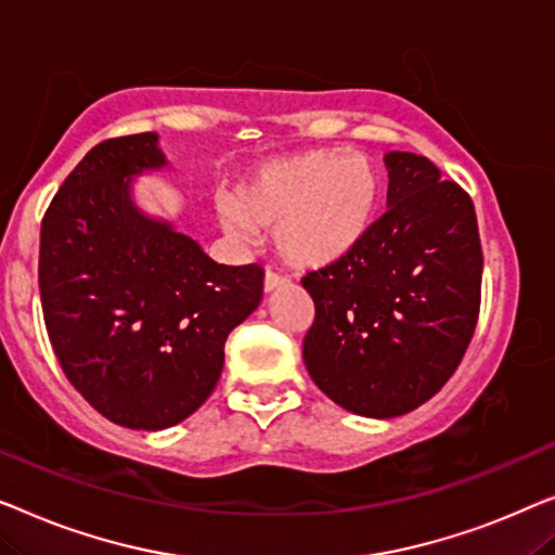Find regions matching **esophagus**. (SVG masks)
I'll return each instance as SVG.
<instances>
[{
    "instance_id": "1",
    "label": "esophagus",
    "mask_w": 555,
    "mask_h": 555,
    "mask_svg": "<svg viewBox=\"0 0 555 555\" xmlns=\"http://www.w3.org/2000/svg\"><path fill=\"white\" fill-rule=\"evenodd\" d=\"M281 284H286V279L279 276L276 271H267V274H263V292L267 294L274 292V288H279Z\"/></svg>"
}]
</instances>
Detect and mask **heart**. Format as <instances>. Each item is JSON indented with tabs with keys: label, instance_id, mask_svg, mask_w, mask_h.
I'll return each mask as SVG.
<instances>
[{
	"label": "heart",
	"instance_id": "1",
	"mask_svg": "<svg viewBox=\"0 0 555 555\" xmlns=\"http://www.w3.org/2000/svg\"><path fill=\"white\" fill-rule=\"evenodd\" d=\"M382 178L362 153L309 151L269 160L241 178L218 203L223 229L248 241L254 229L274 231L281 259L294 269H326L354 251L370 233Z\"/></svg>",
	"mask_w": 555,
	"mask_h": 555
}]
</instances>
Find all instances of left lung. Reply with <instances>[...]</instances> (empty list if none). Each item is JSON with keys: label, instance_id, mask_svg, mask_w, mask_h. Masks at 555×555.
Wrapping results in <instances>:
<instances>
[{"label": "left lung", "instance_id": "left-lung-1", "mask_svg": "<svg viewBox=\"0 0 555 555\" xmlns=\"http://www.w3.org/2000/svg\"><path fill=\"white\" fill-rule=\"evenodd\" d=\"M387 210L362 244L301 279L304 364L354 415L389 420L442 389L470 345L482 251L473 201L415 153H385Z\"/></svg>", "mask_w": 555, "mask_h": 555}]
</instances>
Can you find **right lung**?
<instances>
[{"instance_id": "obj_1", "label": "right lung", "mask_w": 555, "mask_h": 555, "mask_svg": "<svg viewBox=\"0 0 555 555\" xmlns=\"http://www.w3.org/2000/svg\"><path fill=\"white\" fill-rule=\"evenodd\" d=\"M155 132L103 140L42 218L40 296L73 387L130 430H166L214 392L223 345L259 307L263 269L216 263L143 214L132 178L166 168Z\"/></svg>"}]
</instances>
